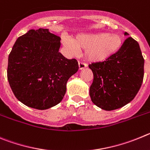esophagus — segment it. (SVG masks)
I'll list each match as a JSON object with an SVG mask.
<instances>
[{"label": "esophagus", "instance_id": "obj_1", "mask_svg": "<svg viewBox=\"0 0 150 150\" xmlns=\"http://www.w3.org/2000/svg\"><path fill=\"white\" fill-rule=\"evenodd\" d=\"M87 65L86 63H82V62H78V68L79 69H82L85 68V67H87Z\"/></svg>", "mask_w": 150, "mask_h": 150}]
</instances>
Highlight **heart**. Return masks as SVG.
Segmentation results:
<instances>
[{
  "label": "heart",
  "mask_w": 150,
  "mask_h": 150,
  "mask_svg": "<svg viewBox=\"0 0 150 150\" xmlns=\"http://www.w3.org/2000/svg\"><path fill=\"white\" fill-rule=\"evenodd\" d=\"M122 39L117 33H97L78 35L75 39L65 37L63 44L70 53L75 54L79 49H85V56L90 61H102L114 54L120 48Z\"/></svg>",
  "instance_id": "1"
}]
</instances>
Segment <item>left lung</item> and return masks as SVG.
Listing matches in <instances>:
<instances>
[{
    "label": "left lung",
    "mask_w": 150,
    "mask_h": 150,
    "mask_svg": "<svg viewBox=\"0 0 150 150\" xmlns=\"http://www.w3.org/2000/svg\"><path fill=\"white\" fill-rule=\"evenodd\" d=\"M144 67V59L138 42L129 36L108 58L89 65L93 73L90 87L92 102L105 110L123 107L141 88Z\"/></svg>",
    "instance_id": "left-lung-1"
}]
</instances>
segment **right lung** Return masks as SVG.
<instances>
[{
    "mask_svg": "<svg viewBox=\"0 0 150 150\" xmlns=\"http://www.w3.org/2000/svg\"><path fill=\"white\" fill-rule=\"evenodd\" d=\"M60 38L47 29L30 30L18 37L8 58L7 78L18 100L45 110L63 99L69 78L78 69L75 59L59 52Z\"/></svg>",
    "mask_w": 150,
    "mask_h": 150,
    "instance_id": "right-lung-1",
    "label": "right lung"
}]
</instances>
